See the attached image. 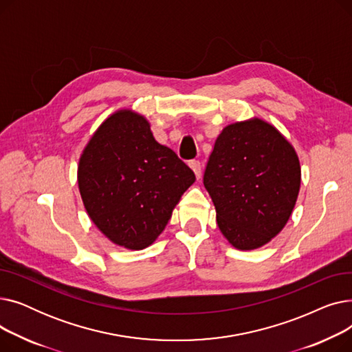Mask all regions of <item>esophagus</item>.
<instances>
[{"label":"esophagus","mask_w":352,"mask_h":352,"mask_svg":"<svg viewBox=\"0 0 352 352\" xmlns=\"http://www.w3.org/2000/svg\"><path fill=\"white\" fill-rule=\"evenodd\" d=\"M190 166H191V170L195 173V177L199 178L201 177V162L198 160H191Z\"/></svg>","instance_id":"obj_1"}]
</instances>
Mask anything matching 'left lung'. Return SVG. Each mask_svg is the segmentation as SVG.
I'll use <instances>...</instances> for the list:
<instances>
[{
    "label": "left lung",
    "instance_id": "8db88e82",
    "mask_svg": "<svg viewBox=\"0 0 352 352\" xmlns=\"http://www.w3.org/2000/svg\"><path fill=\"white\" fill-rule=\"evenodd\" d=\"M300 184L292 145L258 118L223 129L204 173L217 224L238 250L263 247L284 228Z\"/></svg>",
    "mask_w": 352,
    "mask_h": 352
}]
</instances>
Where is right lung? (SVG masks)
Returning <instances> with one entry per match:
<instances>
[{"instance_id":"obj_1","label":"right lung","mask_w":352,"mask_h":352,"mask_svg":"<svg viewBox=\"0 0 352 352\" xmlns=\"http://www.w3.org/2000/svg\"><path fill=\"white\" fill-rule=\"evenodd\" d=\"M194 181L190 166L157 142L148 121L129 109L101 124L78 165V187L92 223L128 250L155 241Z\"/></svg>"}]
</instances>
